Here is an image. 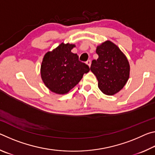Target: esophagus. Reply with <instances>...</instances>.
Segmentation results:
<instances>
[{"instance_id": "esophagus-1", "label": "esophagus", "mask_w": 155, "mask_h": 155, "mask_svg": "<svg viewBox=\"0 0 155 155\" xmlns=\"http://www.w3.org/2000/svg\"><path fill=\"white\" fill-rule=\"evenodd\" d=\"M86 64L88 65V66L90 67V65H91V60H87V61H86Z\"/></svg>"}]
</instances>
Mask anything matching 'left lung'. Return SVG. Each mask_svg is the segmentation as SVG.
<instances>
[{
	"instance_id": "left-lung-1",
	"label": "left lung",
	"mask_w": 155,
	"mask_h": 155,
	"mask_svg": "<svg viewBox=\"0 0 155 155\" xmlns=\"http://www.w3.org/2000/svg\"><path fill=\"white\" fill-rule=\"evenodd\" d=\"M98 58L93 60L90 70L98 81V87L106 95H114L124 87L129 77L130 66L120 48L107 41L96 48Z\"/></svg>"
}]
</instances>
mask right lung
<instances>
[{
    "label": "right lung",
    "instance_id": "right-lung-1",
    "mask_svg": "<svg viewBox=\"0 0 155 155\" xmlns=\"http://www.w3.org/2000/svg\"><path fill=\"white\" fill-rule=\"evenodd\" d=\"M74 45L61 44L44 55L41 65V77L44 84L52 92L68 93L77 85L90 67L78 60L71 52Z\"/></svg>",
    "mask_w": 155,
    "mask_h": 155
}]
</instances>
